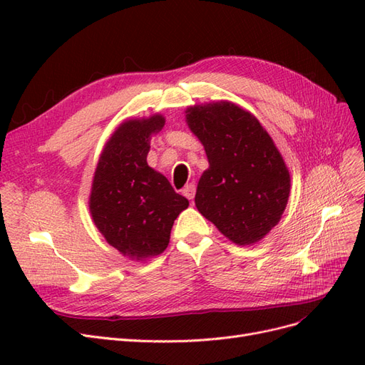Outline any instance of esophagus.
<instances>
[{
  "label": "esophagus",
  "mask_w": 365,
  "mask_h": 365,
  "mask_svg": "<svg viewBox=\"0 0 365 365\" xmlns=\"http://www.w3.org/2000/svg\"><path fill=\"white\" fill-rule=\"evenodd\" d=\"M195 193H196V185L193 182L187 184L184 189H182V195L187 197V200H193L195 197Z\"/></svg>",
  "instance_id": "obj_1"
}]
</instances>
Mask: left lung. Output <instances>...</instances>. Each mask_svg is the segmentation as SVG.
<instances>
[{
  "mask_svg": "<svg viewBox=\"0 0 365 365\" xmlns=\"http://www.w3.org/2000/svg\"><path fill=\"white\" fill-rule=\"evenodd\" d=\"M185 118L210 164L196 208L235 244H256L288 204L291 176L279 149L256 117L231 102L190 106Z\"/></svg>",
  "mask_w": 365,
  "mask_h": 365,
  "instance_id": "1",
  "label": "left lung"
}]
</instances>
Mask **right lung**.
<instances>
[{
  "label": "right lung",
  "instance_id": "1",
  "mask_svg": "<svg viewBox=\"0 0 365 365\" xmlns=\"http://www.w3.org/2000/svg\"><path fill=\"white\" fill-rule=\"evenodd\" d=\"M164 126L160 114L121 123L106 143L94 173L90 212L111 247L132 260L158 256L189 201L148 165L150 137Z\"/></svg>",
  "mask_w": 365,
  "mask_h": 365
}]
</instances>
